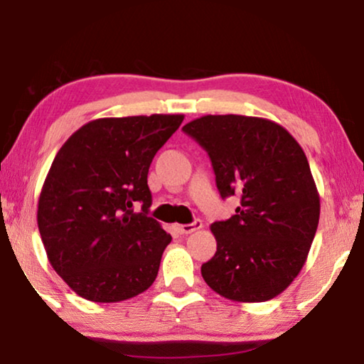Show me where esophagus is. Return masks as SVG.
<instances>
[{"mask_svg": "<svg viewBox=\"0 0 364 364\" xmlns=\"http://www.w3.org/2000/svg\"><path fill=\"white\" fill-rule=\"evenodd\" d=\"M200 228H203V222H201V220H195V222L186 225H176L178 233H181V235H188V233L196 232V230Z\"/></svg>", "mask_w": 364, "mask_h": 364, "instance_id": "obj_1", "label": "esophagus"}]
</instances>
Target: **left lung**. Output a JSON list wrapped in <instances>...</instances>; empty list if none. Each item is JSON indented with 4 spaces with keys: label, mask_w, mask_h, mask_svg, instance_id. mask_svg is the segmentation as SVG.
Returning a JSON list of instances; mask_svg holds the SVG:
<instances>
[{
    "label": "left lung",
    "mask_w": 364,
    "mask_h": 364,
    "mask_svg": "<svg viewBox=\"0 0 364 364\" xmlns=\"http://www.w3.org/2000/svg\"><path fill=\"white\" fill-rule=\"evenodd\" d=\"M210 156L220 196L240 206L215 222L205 282L238 302H264L291 285L319 223V193L299 142L262 117L203 116L183 127Z\"/></svg>",
    "instance_id": "left-lung-1"
}]
</instances>
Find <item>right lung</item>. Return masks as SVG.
<instances>
[{
    "label": "right lung",
    "mask_w": 364,
    "mask_h": 364,
    "mask_svg": "<svg viewBox=\"0 0 364 364\" xmlns=\"http://www.w3.org/2000/svg\"><path fill=\"white\" fill-rule=\"evenodd\" d=\"M183 119H95L55 156L40 193L38 230L55 272L87 301H126L154 282L171 235L148 215V173Z\"/></svg>",
    "instance_id": "1"
}]
</instances>
